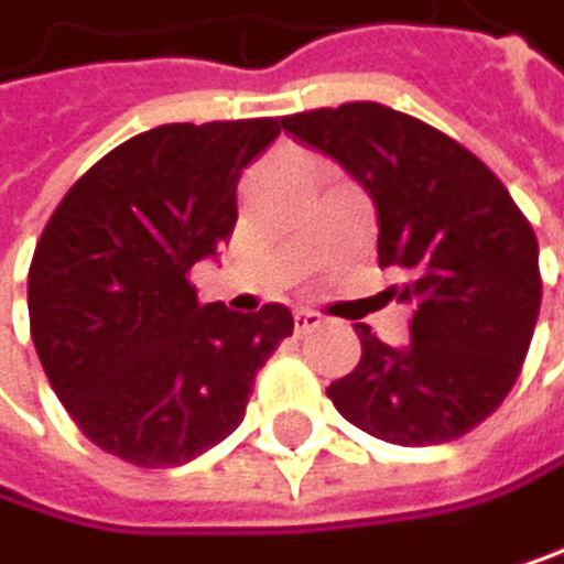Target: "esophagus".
I'll return each mask as SVG.
<instances>
[{"instance_id":"34e87169","label":"esophagus","mask_w":564,"mask_h":564,"mask_svg":"<svg viewBox=\"0 0 564 564\" xmlns=\"http://www.w3.org/2000/svg\"><path fill=\"white\" fill-rule=\"evenodd\" d=\"M315 328H322V315H318V311H297V315H294V332L297 335H311V332H315Z\"/></svg>"}]
</instances>
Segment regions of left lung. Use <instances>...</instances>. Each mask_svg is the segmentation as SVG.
Listing matches in <instances>:
<instances>
[{"label": "left lung", "instance_id": "obj_1", "mask_svg": "<svg viewBox=\"0 0 564 564\" xmlns=\"http://www.w3.org/2000/svg\"><path fill=\"white\" fill-rule=\"evenodd\" d=\"M338 160L377 205L390 294L414 307L411 343L356 325L362 359L328 387L335 411L393 445H442L490 417L521 377L541 307L538 239L500 177L463 143L380 101L280 119Z\"/></svg>", "mask_w": 564, "mask_h": 564}]
</instances>
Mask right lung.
Returning a JSON list of instances; mask_svg holds the SVG:
<instances>
[{
    "instance_id": "1",
    "label": "right lung",
    "mask_w": 564,
    "mask_h": 564,
    "mask_svg": "<svg viewBox=\"0 0 564 564\" xmlns=\"http://www.w3.org/2000/svg\"><path fill=\"white\" fill-rule=\"evenodd\" d=\"M276 119L140 132L61 198L33 249L30 335L82 435L132 466H184L246 417L260 366L294 332L284 304H198L191 267L236 229V184Z\"/></svg>"
}]
</instances>
